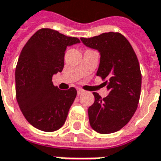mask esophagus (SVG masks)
Masks as SVG:
<instances>
[{
  "label": "esophagus",
  "mask_w": 161,
  "mask_h": 161,
  "mask_svg": "<svg viewBox=\"0 0 161 161\" xmlns=\"http://www.w3.org/2000/svg\"><path fill=\"white\" fill-rule=\"evenodd\" d=\"M83 92H84V90H83L82 88H77V93H78V95H80V94H82Z\"/></svg>",
  "instance_id": "obj_1"
}]
</instances>
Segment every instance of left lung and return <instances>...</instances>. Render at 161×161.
<instances>
[{
	"mask_svg": "<svg viewBox=\"0 0 161 161\" xmlns=\"http://www.w3.org/2000/svg\"><path fill=\"white\" fill-rule=\"evenodd\" d=\"M87 47L100 52L97 75L107 86L109 95L102 98L94 92L95 102L88 110L91 128L100 134L119 131L128 123L139 103L142 74L131 44L121 33H103L80 38Z\"/></svg>",
	"mask_w": 161,
	"mask_h": 161,
	"instance_id": "1",
	"label": "left lung"
}]
</instances>
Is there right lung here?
Returning <instances> with one entry per match:
<instances>
[{
	"mask_svg": "<svg viewBox=\"0 0 161 161\" xmlns=\"http://www.w3.org/2000/svg\"><path fill=\"white\" fill-rule=\"evenodd\" d=\"M80 42L78 38L42 28L24 46L15 73L16 97L23 115L34 128L53 132L65 122L77 91L73 87L60 90L53 85L52 76L62 72L66 48Z\"/></svg>",
	"mask_w": 161,
	"mask_h": 161,
	"instance_id": "1",
	"label": "right lung"
}]
</instances>
